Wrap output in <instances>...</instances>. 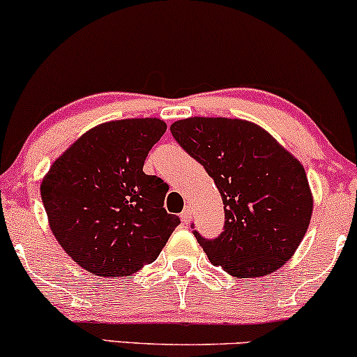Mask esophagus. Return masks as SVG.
<instances>
[{
  "label": "esophagus",
  "instance_id": "34e87169",
  "mask_svg": "<svg viewBox=\"0 0 357 357\" xmlns=\"http://www.w3.org/2000/svg\"><path fill=\"white\" fill-rule=\"evenodd\" d=\"M181 220H183V223L184 225H188L191 221V206H186L183 210V213H181Z\"/></svg>",
  "mask_w": 357,
  "mask_h": 357
}]
</instances>
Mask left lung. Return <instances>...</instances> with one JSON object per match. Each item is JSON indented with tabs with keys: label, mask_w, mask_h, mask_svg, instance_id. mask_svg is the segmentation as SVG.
<instances>
[{
	"label": "left lung",
	"mask_w": 357,
	"mask_h": 357,
	"mask_svg": "<svg viewBox=\"0 0 357 357\" xmlns=\"http://www.w3.org/2000/svg\"><path fill=\"white\" fill-rule=\"evenodd\" d=\"M171 134L211 176L223 199V231L204 238L192 230L211 264L240 278L280 268L312 216L301 162L261 127L240 119H183Z\"/></svg>",
	"instance_id": "1"
}]
</instances>
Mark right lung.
I'll list each match as a JSON object with an SVG mask.
<instances>
[{"label":"right lung","mask_w":357,"mask_h":357,"mask_svg":"<svg viewBox=\"0 0 357 357\" xmlns=\"http://www.w3.org/2000/svg\"><path fill=\"white\" fill-rule=\"evenodd\" d=\"M165 132L161 119L105 122L73 142L45 176L40 191L53 235L93 275L137 272L179 225L165 210L167 184L142 171Z\"/></svg>","instance_id":"add662e5"}]
</instances>
